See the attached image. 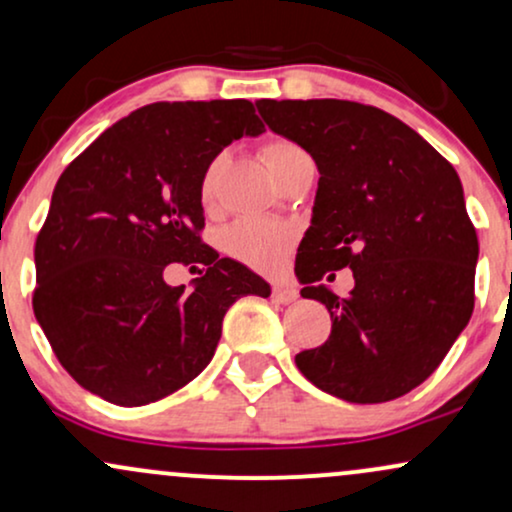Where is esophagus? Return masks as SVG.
<instances>
[{"instance_id": "34e87169", "label": "esophagus", "mask_w": 512, "mask_h": 512, "mask_svg": "<svg viewBox=\"0 0 512 512\" xmlns=\"http://www.w3.org/2000/svg\"><path fill=\"white\" fill-rule=\"evenodd\" d=\"M272 298L276 303L289 305L298 298V289H296V286H291V284H274L272 286Z\"/></svg>"}]
</instances>
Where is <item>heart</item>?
Returning <instances> with one entry per match:
<instances>
[{
  "mask_svg": "<svg viewBox=\"0 0 512 512\" xmlns=\"http://www.w3.org/2000/svg\"><path fill=\"white\" fill-rule=\"evenodd\" d=\"M305 151L289 139L272 137L262 144V158L272 175L279 173L293 158L303 156ZM216 195V163L204 170L202 178V202L214 204ZM293 240H296V228L289 223L267 221V219H240L223 233V250L236 260L250 264L255 269H276L289 255Z\"/></svg>",
  "mask_w": 512,
  "mask_h": 512,
  "instance_id": "1",
  "label": "heart"
}]
</instances>
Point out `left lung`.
<instances>
[{
	"label": "left lung",
	"mask_w": 512,
	"mask_h": 512,
	"mask_svg": "<svg viewBox=\"0 0 512 512\" xmlns=\"http://www.w3.org/2000/svg\"><path fill=\"white\" fill-rule=\"evenodd\" d=\"M269 129L313 156L320 182L296 257L303 298L332 332L296 356L315 387L344 402H390L440 366L474 310L479 240L455 168L385 110L337 98L257 101ZM355 272L339 299L316 281Z\"/></svg>",
	"instance_id": "left-lung-1"
}]
</instances>
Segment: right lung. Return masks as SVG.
<instances>
[{"label":"right lung","instance_id":"1","mask_svg":"<svg viewBox=\"0 0 512 512\" xmlns=\"http://www.w3.org/2000/svg\"><path fill=\"white\" fill-rule=\"evenodd\" d=\"M264 132L250 101L151 103L108 127L57 180L35 240L33 313L84 390L142 407L195 380L223 315L269 284L202 240V178L233 139ZM204 263L196 289L168 263Z\"/></svg>","mask_w":512,"mask_h":512}]
</instances>
